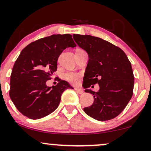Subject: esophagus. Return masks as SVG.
I'll list each match as a JSON object with an SVG mask.
<instances>
[{
	"label": "esophagus",
	"mask_w": 151,
	"mask_h": 151,
	"mask_svg": "<svg viewBox=\"0 0 151 151\" xmlns=\"http://www.w3.org/2000/svg\"><path fill=\"white\" fill-rule=\"evenodd\" d=\"M76 91V92L77 93H79V94H82V93H83V91L82 89H80V88H75L74 89Z\"/></svg>",
	"instance_id": "obj_1"
}]
</instances>
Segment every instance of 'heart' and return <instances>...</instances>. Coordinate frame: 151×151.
Masks as SVG:
<instances>
[{"label":"heart","instance_id":"heart-1","mask_svg":"<svg viewBox=\"0 0 151 151\" xmlns=\"http://www.w3.org/2000/svg\"><path fill=\"white\" fill-rule=\"evenodd\" d=\"M65 79L72 83H77L79 82L80 75L75 72H68L65 74Z\"/></svg>","mask_w":151,"mask_h":151}]
</instances>
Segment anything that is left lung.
Listing matches in <instances>:
<instances>
[{
  "mask_svg": "<svg viewBox=\"0 0 151 151\" xmlns=\"http://www.w3.org/2000/svg\"><path fill=\"white\" fill-rule=\"evenodd\" d=\"M74 41L86 51L88 62L83 77L86 93L93 95L94 102L85 107L87 115L100 121L114 118L123 111L132 96L134 74L125 52L100 37L74 34ZM98 83V92L88 88Z\"/></svg>",
  "mask_w": 151,
  "mask_h": 151,
  "instance_id": "left-lung-1",
  "label": "left lung"
}]
</instances>
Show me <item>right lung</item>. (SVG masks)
<instances>
[{
    "mask_svg": "<svg viewBox=\"0 0 151 151\" xmlns=\"http://www.w3.org/2000/svg\"><path fill=\"white\" fill-rule=\"evenodd\" d=\"M77 47L70 34L52 35L29 44L20 53L10 76L9 97L17 109L30 119L52 113L59 105L63 93L72 86L58 80L47 86L57 70V61L64 49Z\"/></svg>",
    "mask_w": 151,
    "mask_h": 151,
    "instance_id": "obj_1",
    "label": "right lung"
}]
</instances>
